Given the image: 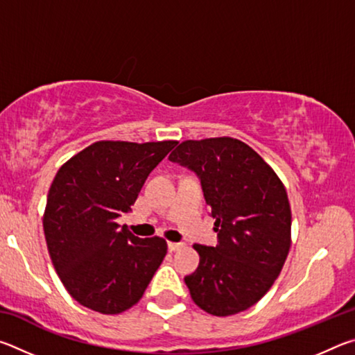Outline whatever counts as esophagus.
<instances>
[{"instance_id": "1", "label": "esophagus", "mask_w": 355, "mask_h": 355, "mask_svg": "<svg viewBox=\"0 0 355 355\" xmlns=\"http://www.w3.org/2000/svg\"><path fill=\"white\" fill-rule=\"evenodd\" d=\"M167 245H169V250L171 252H175V250H180V249L183 248L182 243H169Z\"/></svg>"}]
</instances>
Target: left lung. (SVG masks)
Listing matches in <instances>:
<instances>
[{
  "mask_svg": "<svg viewBox=\"0 0 355 355\" xmlns=\"http://www.w3.org/2000/svg\"><path fill=\"white\" fill-rule=\"evenodd\" d=\"M169 159L194 171L211 208L216 248L194 244L200 263L184 277L197 307L213 316L248 310L269 291L291 245V208L277 173L235 137L184 141Z\"/></svg>",
  "mask_w": 355,
  "mask_h": 355,
  "instance_id": "left-lung-1",
  "label": "left lung"
}]
</instances>
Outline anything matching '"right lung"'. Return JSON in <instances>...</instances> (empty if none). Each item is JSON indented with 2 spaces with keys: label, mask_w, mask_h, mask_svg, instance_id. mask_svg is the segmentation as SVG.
Here are the masks:
<instances>
[{
  "label": "right lung",
  "mask_w": 355,
  "mask_h": 355,
  "mask_svg": "<svg viewBox=\"0 0 355 355\" xmlns=\"http://www.w3.org/2000/svg\"><path fill=\"white\" fill-rule=\"evenodd\" d=\"M177 141H98L64 163L44 213L48 254L76 302L117 315L139 302L167 254L166 239L135 236L117 218L131 211L148 173Z\"/></svg>",
  "instance_id": "1"
}]
</instances>
